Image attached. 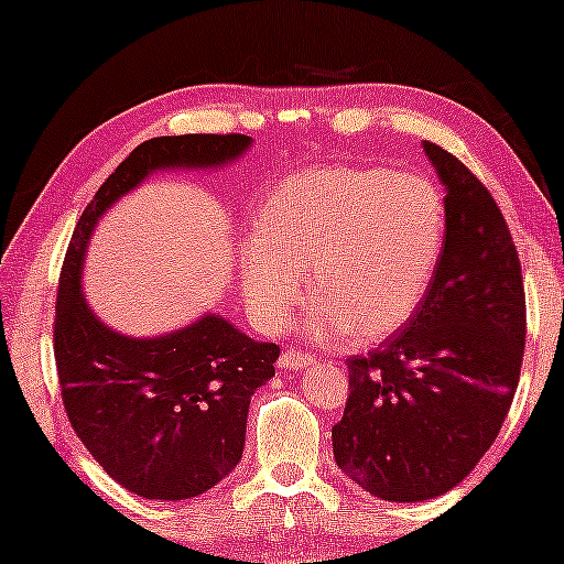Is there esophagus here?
I'll return each mask as SVG.
<instances>
[{"mask_svg":"<svg viewBox=\"0 0 564 564\" xmlns=\"http://www.w3.org/2000/svg\"><path fill=\"white\" fill-rule=\"evenodd\" d=\"M312 362H315V359H312V355L302 352V349H284L282 357H280L282 369H302V367H307Z\"/></svg>","mask_w":564,"mask_h":564,"instance_id":"obj_1","label":"esophagus"}]
</instances>
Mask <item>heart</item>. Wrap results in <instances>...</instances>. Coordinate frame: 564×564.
Returning a JSON list of instances; mask_svg holds the SVG:
<instances>
[{
  "label": "heart",
  "mask_w": 564,
  "mask_h": 564,
  "mask_svg": "<svg viewBox=\"0 0 564 564\" xmlns=\"http://www.w3.org/2000/svg\"><path fill=\"white\" fill-rule=\"evenodd\" d=\"M239 282L254 319L282 329L304 292L315 339L380 343L412 319L435 280L447 202L432 180L384 167L310 170L267 195Z\"/></svg>",
  "instance_id": "obj_1"
}]
</instances>
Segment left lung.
<instances>
[{"label":"left lung","mask_w":564,"mask_h":564,"mask_svg":"<svg viewBox=\"0 0 564 564\" xmlns=\"http://www.w3.org/2000/svg\"><path fill=\"white\" fill-rule=\"evenodd\" d=\"M447 195L435 280L400 335L349 357L332 427L343 473L369 495L422 502L463 482L492 447L520 382L522 267L490 192L455 154L424 142Z\"/></svg>","instance_id":"1"}]
</instances>
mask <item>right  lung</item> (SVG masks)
I'll return each instance as SVG.
<instances>
[{"label": "right lung", "instance_id": "obj_1", "mask_svg": "<svg viewBox=\"0 0 564 564\" xmlns=\"http://www.w3.org/2000/svg\"><path fill=\"white\" fill-rule=\"evenodd\" d=\"M245 134H180L142 142L109 174L64 254L54 362L72 430L105 473L147 500H189L232 473L245 449L249 400L274 377L280 347L205 315L164 337L134 339L101 325L82 297V262L105 209L164 167H217Z\"/></svg>", "mask_w": 564, "mask_h": 564}]
</instances>
